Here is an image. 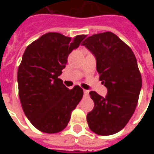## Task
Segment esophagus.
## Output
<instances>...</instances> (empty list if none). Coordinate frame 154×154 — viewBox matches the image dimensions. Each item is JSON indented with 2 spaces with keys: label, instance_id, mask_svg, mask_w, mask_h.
Returning a JSON list of instances; mask_svg holds the SVG:
<instances>
[{
  "label": "esophagus",
  "instance_id": "esophagus-1",
  "mask_svg": "<svg viewBox=\"0 0 154 154\" xmlns=\"http://www.w3.org/2000/svg\"><path fill=\"white\" fill-rule=\"evenodd\" d=\"M83 92H84V96H85V97H87V96L89 95V91L88 90H84Z\"/></svg>",
  "mask_w": 154,
  "mask_h": 154
}]
</instances>
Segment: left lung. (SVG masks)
Instances as JSON below:
<instances>
[{
  "instance_id": "obj_1",
  "label": "left lung",
  "mask_w": 154,
  "mask_h": 154,
  "mask_svg": "<svg viewBox=\"0 0 154 154\" xmlns=\"http://www.w3.org/2000/svg\"><path fill=\"white\" fill-rule=\"evenodd\" d=\"M97 60V70L107 94L90 91L93 110L87 119L91 131L111 135L126 125L135 110L142 78L132 49L111 32L87 37L82 43Z\"/></svg>"
}]
</instances>
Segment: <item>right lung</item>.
Masks as SVG:
<instances>
[{
    "instance_id": "obj_1",
    "label": "right lung",
    "mask_w": 154,
    "mask_h": 154,
    "mask_svg": "<svg viewBox=\"0 0 154 154\" xmlns=\"http://www.w3.org/2000/svg\"><path fill=\"white\" fill-rule=\"evenodd\" d=\"M85 38L50 32L29 44L23 54L17 73L19 97L26 117L42 132L55 134L66 128L82 98L79 86L69 90L58 76L69 54Z\"/></svg>"
}]
</instances>
